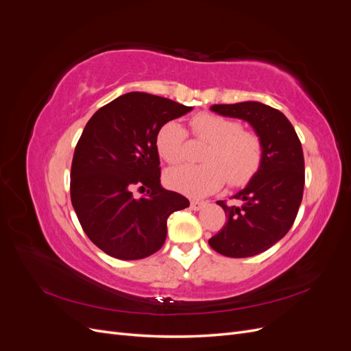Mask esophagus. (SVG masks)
Here are the masks:
<instances>
[{
    "label": "esophagus",
    "mask_w": 351,
    "mask_h": 351,
    "mask_svg": "<svg viewBox=\"0 0 351 351\" xmlns=\"http://www.w3.org/2000/svg\"><path fill=\"white\" fill-rule=\"evenodd\" d=\"M205 206V202H199V200H192L190 202V208H192L193 210H199Z\"/></svg>",
    "instance_id": "1"
}]
</instances>
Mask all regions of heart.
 Instances as JSON below:
<instances>
[{"mask_svg": "<svg viewBox=\"0 0 351 351\" xmlns=\"http://www.w3.org/2000/svg\"><path fill=\"white\" fill-rule=\"evenodd\" d=\"M196 139L206 141L202 165H182L165 174L167 183L178 192L193 197L215 192L226 180L230 186L247 184L259 173L263 162V143L258 133L244 130L241 123L214 112H199L190 120ZM187 132L171 120L156 133V149L168 164L184 158Z\"/></svg>", "mask_w": 351, "mask_h": 351, "instance_id": "1", "label": "heart"}]
</instances>
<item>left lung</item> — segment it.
<instances>
[{
    "label": "left lung",
    "mask_w": 351,
    "mask_h": 351,
    "mask_svg": "<svg viewBox=\"0 0 351 351\" xmlns=\"http://www.w3.org/2000/svg\"><path fill=\"white\" fill-rule=\"evenodd\" d=\"M210 110L249 121L263 143L259 173L231 197L240 205L217 202L227 222L209 239V246L224 256H254L272 247L294 224L304 187L302 143L287 117L269 105L247 101L212 105Z\"/></svg>",
    "instance_id": "8db88e82"
}]
</instances>
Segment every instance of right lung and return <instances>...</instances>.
Instances as JSON below:
<instances>
[{"instance_id": "right-lung-1", "label": "right lung", "mask_w": 351, "mask_h": 351, "mask_svg": "<svg viewBox=\"0 0 351 351\" xmlns=\"http://www.w3.org/2000/svg\"><path fill=\"white\" fill-rule=\"evenodd\" d=\"M192 110L130 92L104 105L84 127L71 162V204L86 236L110 256H151L165 241L168 217L190 205L161 186L156 133ZM134 188L144 196L136 198Z\"/></svg>"}]
</instances>
